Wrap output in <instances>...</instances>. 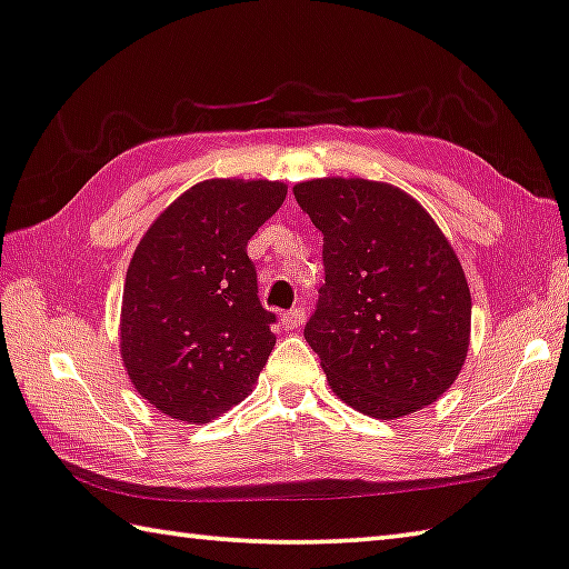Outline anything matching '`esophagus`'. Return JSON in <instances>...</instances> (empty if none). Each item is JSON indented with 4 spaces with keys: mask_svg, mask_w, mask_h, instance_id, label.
Wrapping results in <instances>:
<instances>
[{
    "mask_svg": "<svg viewBox=\"0 0 569 569\" xmlns=\"http://www.w3.org/2000/svg\"><path fill=\"white\" fill-rule=\"evenodd\" d=\"M303 321H306V308L303 306H296V308H291V311H286L281 316L283 329H298V326H303Z\"/></svg>",
    "mask_w": 569,
    "mask_h": 569,
    "instance_id": "34e87169",
    "label": "esophagus"
}]
</instances>
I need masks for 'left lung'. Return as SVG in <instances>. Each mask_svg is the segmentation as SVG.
I'll list each match as a JSON object with an SVG mask.
<instances>
[{
	"mask_svg": "<svg viewBox=\"0 0 569 569\" xmlns=\"http://www.w3.org/2000/svg\"><path fill=\"white\" fill-rule=\"evenodd\" d=\"M293 196L323 233L326 283L303 336L336 397L377 419L429 407L469 346L471 296L447 238L387 182L323 178Z\"/></svg>",
	"mask_w": 569,
	"mask_h": 569,
	"instance_id": "left-lung-1",
	"label": "left lung"
}]
</instances>
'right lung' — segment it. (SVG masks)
Returning a JSON list of instances; mask_svg holds the SVG:
<instances>
[{"label":"right lung","mask_w":569,"mask_h":569,"mask_svg":"<svg viewBox=\"0 0 569 569\" xmlns=\"http://www.w3.org/2000/svg\"><path fill=\"white\" fill-rule=\"evenodd\" d=\"M283 200V182L206 180L140 240L120 346L134 389L158 411L206 423L253 391L276 346V313L261 306L246 248Z\"/></svg>","instance_id":"obj_1"}]
</instances>
